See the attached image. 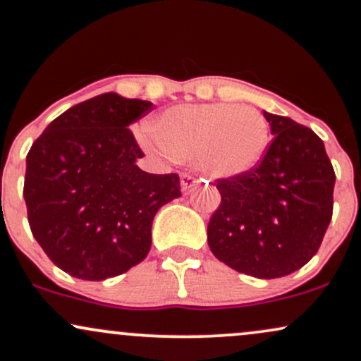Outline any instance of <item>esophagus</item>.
Listing matches in <instances>:
<instances>
[{
    "label": "esophagus",
    "mask_w": 361,
    "mask_h": 361,
    "mask_svg": "<svg viewBox=\"0 0 361 361\" xmlns=\"http://www.w3.org/2000/svg\"><path fill=\"white\" fill-rule=\"evenodd\" d=\"M194 185H196V179H194L192 176H189V173H182V176H180V188H182V192H184V194L191 192Z\"/></svg>",
    "instance_id": "1"
}]
</instances>
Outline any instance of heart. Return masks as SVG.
I'll use <instances>...</instances> for the list:
<instances>
[{
  "label": "heart",
  "instance_id": "heart-1",
  "mask_svg": "<svg viewBox=\"0 0 361 361\" xmlns=\"http://www.w3.org/2000/svg\"><path fill=\"white\" fill-rule=\"evenodd\" d=\"M137 140L153 153L194 164L213 179H233L261 164L269 124L257 109L235 104H180L165 109Z\"/></svg>",
  "mask_w": 361,
  "mask_h": 361
}]
</instances>
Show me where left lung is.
<instances>
[{"label":"left lung","mask_w":361,"mask_h":361,"mask_svg":"<svg viewBox=\"0 0 361 361\" xmlns=\"http://www.w3.org/2000/svg\"><path fill=\"white\" fill-rule=\"evenodd\" d=\"M273 141L249 173L218 179L221 202L208 224L218 261L261 279L305 266L333 218L334 169L322 140L285 116L264 111Z\"/></svg>","instance_id":"obj_1"}]
</instances>
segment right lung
I'll return each mask as SVG.
<instances>
[{
	"instance_id": "obj_1",
	"label": "right lung",
	"mask_w": 361,
	"mask_h": 361,
	"mask_svg": "<svg viewBox=\"0 0 361 361\" xmlns=\"http://www.w3.org/2000/svg\"><path fill=\"white\" fill-rule=\"evenodd\" d=\"M152 109L148 100L102 93L56 117L28 152V225L70 276L102 281L140 264L157 212L180 196L177 173L136 165L143 152L128 128Z\"/></svg>"
}]
</instances>
